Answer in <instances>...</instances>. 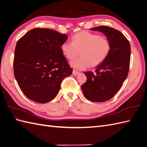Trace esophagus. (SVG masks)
I'll return each instance as SVG.
<instances>
[{
  "instance_id": "1",
  "label": "esophagus",
  "mask_w": 147,
  "mask_h": 147,
  "mask_svg": "<svg viewBox=\"0 0 147 147\" xmlns=\"http://www.w3.org/2000/svg\"><path fill=\"white\" fill-rule=\"evenodd\" d=\"M79 74H80V73L78 72V71L73 70V74L74 75V76H77V75Z\"/></svg>"
}]
</instances>
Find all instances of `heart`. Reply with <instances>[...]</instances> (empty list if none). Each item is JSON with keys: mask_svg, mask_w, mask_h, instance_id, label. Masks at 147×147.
<instances>
[{"mask_svg": "<svg viewBox=\"0 0 147 147\" xmlns=\"http://www.w3.org/2000/svg\"><path fill=\"white\" fill-rule=\"evenodd\" d=\"M73 42H64L61 51L67 59L73 60L81 54L78 59L71 62V65L78 70L98 66L107 59L111 51V43L107 37L97 34L82 30L73 36Z\"/></svg>", "mask_w": 147, "mask_h": 147, "instance_id": "b5f03b06", "label": "heart"}]
</instances>
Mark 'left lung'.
Instances as JSON below:
<instances>
[{
    "mask_svg": "<svg viewBox=\"0 0 147 147\" xmlns=\"http://www.w3.org/2000/svg\"><path fill=\"white\" fill-rule=\"evenodd\" d=\"M98 30L107 36L111 43L108 57L96 67L95 73L87 71V80L81 86L84 96L93 102L110 100L120 90L128 74L130 62V44L119 30L108 26H98L90 29Z\"/></svg>",
    "mask_w": 147,
    "mask_h": 147,
    "instance_id": "obj_1",
    "label": "left lung"
}]
</instances>
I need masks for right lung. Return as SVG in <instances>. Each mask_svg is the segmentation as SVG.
<instances>
[{
	"label": "right lung",
	"instance_id": "obj_1",
	"mask_svg": "<svg viewBox=\"0 0 147 147\" xmlns=\"http://www.w3.org/2000/svg\"><path fill=\"white\" fill-rule=\"evenodd\" d=\"M67 36L53 29L35 28L17 42L13 73L22 93L37 103H47L56 96L64 78L73 69L61 51Z\"/></svg>",
	"mask_w": 147,
	"mask_h": 147
}]
</instances>
